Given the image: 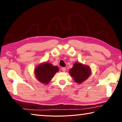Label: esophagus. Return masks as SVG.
I'll return each mask as SVG.
<instances>
[{
	"label": "esophagus",
	"instance_id": "1",
	"mask_svg": "<svg viewBox=\"0 0 122 122\" xmlns=\"http://www.w3.org/2000/svg\"><path fill=\"white\" fill-rule=\"evenodd\" d=\"M62 71H63V72H65L66 71V68L65 67L62 68Z\"/></svg>",
	"mask_w": 122,
	"mask_h": 122
}]
</instances>
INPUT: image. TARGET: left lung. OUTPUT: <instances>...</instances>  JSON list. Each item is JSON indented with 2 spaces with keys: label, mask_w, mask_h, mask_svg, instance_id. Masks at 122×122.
Wrapping results in <instances>:
<instances>
[{
  "label": "left lung",
  "mask_w": 122,
  "mask_h": 122,
  "mask_svg": "<svg viewBox=\"0 0 122 122\" xmlns=\"http://www.w3.org/2000/svg\"><path fill=\"white\" fill-rule=\"evenodd\" d=\"M69 73L73 78L74 82L81 84L89 78L92 74V71L88 65L76 62L73 64V67L69 70Z\"/></svg>",
  "instance_id": "8db88e82"
}]
</instances>
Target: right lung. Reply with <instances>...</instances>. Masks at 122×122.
Returning <instances> with one entry per match:
<instances>
[{
	"label": "right lung",
	"instance_id": "add662e5",
	"mask_svg": "<svg viewBox=\"0 0 122 122\" xmlns=\"http://www.w3.org/2000/svg\"><path fill=\"white\" fill-rule=\"evenodd\" d=\"M59 71L57 66H54L51 63L46 62L36 66L34 68V73L39 82L42 84H47Z\"/></svg>",
	"mask_w": 122,
	"mask_h": 122
}]
</instances>
